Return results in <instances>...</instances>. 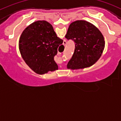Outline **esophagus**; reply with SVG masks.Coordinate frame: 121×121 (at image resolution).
I'll list each match as a JSON object with an SVG mask.
<instances>
[{"label": "esophagus", "instance_id": "34e87169", "mask_svg": "<svg viewBox=\"0 0 121 121\" xmlns=\"http://www.w3.org/2000/svg\"><path fill=\"white\" fill-rule=\"evenodd\" d=\"M63 44H64V46H65L66 44H67V42H66V41H64V43H63Z\"/></svg>", "mask_w": 121, "mask_h": 121}]
</instances>
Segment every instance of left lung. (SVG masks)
Masks as SVG:
<instances>
[{"instance_id":"8db88e82","label":"left lung","mask_w":121,"mask_h":121,"mask_svg":"<svg viewBox=\"0 0 121 121\" xmlns=\"http://www.w3.org/2000/svg\"><path fill=\"white\" fill-rule=\"evenodd\" d=\"M65 37L75 42L74 52L67 68L78 70L92 66L102 55L105 48L103 35L99 29L85 21H76L70 25Z\"/></svg>"}]
</instances>
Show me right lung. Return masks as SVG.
<instances>
[{
    "mask_svg": "<svg viewBox=\"0 0 121 121\" xmlns=\"http://www.w3.org/2000/svg\"><path fill=\"white\" fill-rule=\"evenodd\" d=\"M63 40L45 21L34 22L22 32L19 42L22 57L36 73L43 74L58 70L54 57Z\"/></svg>",
    "mask_w": 121,
    "mask_h": 121,
    "instance_id": "1",
    "label": "right lung"
}]
</instances>
